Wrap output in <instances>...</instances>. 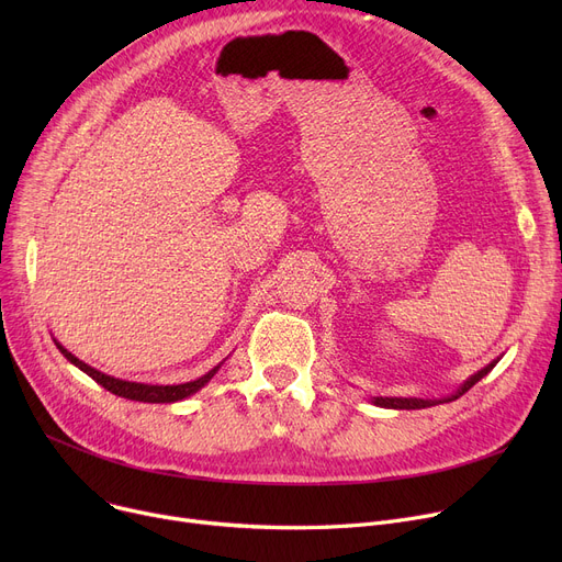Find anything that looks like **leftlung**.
I'll list each match as a JSON object with an SVG mask.
<instances>
[{
  "mask_svg": "<svg viewBox=\"0 0 562 562\" xmlns=\"http://www.w3.org/2000/svg\"><path fill=\"white\" fill-rule=\"evenodd\" d=\"M494 364H496V362L487 364L485 369H481L479 373L471 375V378L464 382V385H462V387H460L451 398H447V403H449V401H456L458 396H462L464 392H469L471 387H474L481 378H485V375L494 369ZM373 403H375V405H382V407H394V409H422V407L437 405V401H422V398H382V396H378ZM439 403H441V401H439Z\"/></svg>",
  "mask_w": 562,
  "mask_h": 562,
  "instance_id": "8db88e82",
  "label": "left lung"
}]
</instances>
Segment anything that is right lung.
<instances>
[{
  "instance_id": "obj_1",
  "label": "right lung",
  "mask_w": 562,
  "mask_h": 562,
  "mask_svg": "<svg viewBox=\"0 0 562 562\" xmlns=\"http://www.w3.org/2000/svg\"><path fill=\"white\" fill-rule=\"evenodd\" d=\"M56 348L64 352V358L68 362H72L75 367H79L83 373L91 375L98 385H102L106 392L115 394V396H123V398H130V401H140V403H175V401H182L191 394H195L200 387H204L206 382H210L214 378V373L218 371V367H214L210 373H204L202 378L193 380V382H184V385H140V382H130V380H117V378H111L93 367L83 364L81 360H77L72 352H68L61 344L56 341Z\"/></svg>"
}]
</instances>
